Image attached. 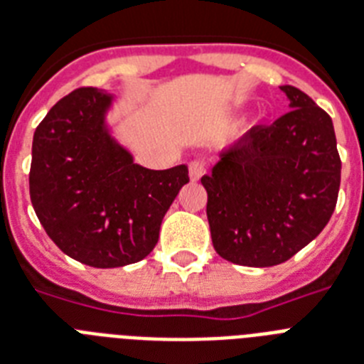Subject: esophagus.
Listing matches in <instances>:
<instances>
[{
    "instance_id": "obj_1",
    "label": "esophagus",
    "mask_w": 364,
    "mask_h": 364,
    "mask_svg": "<svg viewBox=\"0 0 364 364\" xmlns=\"http://www.w3.org/2000/svg\"><path fill=\"white\" fill-rule=\"evenodd\" d=\"M204 173H206V164H204V161L193 160L189 164V176H191L193 182L200 180V176H203Z\"/></svg>"
}]
</instances>
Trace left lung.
I'll use <instances>...</instances> for the list:
<instances>
[{"instance_id": "left-lung-1", "label": "left lung", "mask_w": 364, "mask_h": 364, "mask_svg": "<svg viewBox=\"0 0 364 364\" xmlns=\"http://www.w3.org/2000/svg\"><path fill=\"white\" fill-rule=\"evenodd\" d=\"M287 115L219 152L206 193L212 243L240 266L287 262L322 232L337 206L341 156L331 117L292 85Z\"/></svg>"}]
</instances>
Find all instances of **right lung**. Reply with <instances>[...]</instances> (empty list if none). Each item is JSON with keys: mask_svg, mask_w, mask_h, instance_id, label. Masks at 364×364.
Segmentation results:
<instances>
[{"mask_svg": "<svg viewBox=\"0 0 364 364\" xmlns=\"http://www.w3.org/2000/svg\"><path fill=\"white\" fill-rule=\"evenodd\" d=\"M113 95L81 87L57 102L33 135L29 195L46 234L92 268L139 262L165 212L189 182L188 165L152 171L111 135Z\"/></svg>", "mask_w": 364, "mask_h": 364, "instance_id": "add662e5", "label": "right lung"}]
</instances>
